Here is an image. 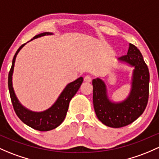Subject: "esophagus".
<instances>
[{
    "mask_svg": "<svg viewBox=\"0 0 159 159\" xmlns=\"http://www.w3.org/2000/svg\"><path fill=\"white\" fill-rule=\"evenodd\" d=\"M84 81H87V82H91V77L90 75H86L84 78Z\"/></svg>",
    "mask_w": 159,
    "mask_h": 159,
    "instance_id": "esophagus-1",
    "label": "esophagus"
}]
</instances>
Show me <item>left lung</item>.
<instances>
[{"mask_svg":"<svg viewBox=\"0 0 159 159\" xmlns=\"http://www.w3.org/2000/svg\"><path fill=\"white\" fill-rule=\"evenodd\" d=\"M118 59L134 67L129 95L114 103L108 98L106 84L100 78L92 81L93 103L98 120L106 126L120 128L139 117L146 109L149 94V71L140 51L129 43L127 55Z\"/></svg>","mask_w":159,"mask_h":159,"instance_id":"1","label":"left lung"}]
</instances>
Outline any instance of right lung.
I'll return each instance as SVG.
<instances>
[{
  "mask_svg": "<svg viewBox=\"0 0 159 159\" xmlns=\"http://www.w3.org/2000/svg\"><path fill=\"white\" fill-rule=\"evenodd\" d=\"M52 34V33H40V34L35 36L33 39H36L40 36H46V35ZM25 45L26 43L23 44L15 53L13 58L12 66H11L9 75H8V88H9L11 102H12L15 113L23 123L34 129L39 130V131H49V130H52L58 127L64 121L66 113L68 112L69 102L71 98L75 96L77 91H78L81 84H82L83 78L80 77L75 81L67 85L66 88L60 94V96L58 97L56 103L48 110L43 112H33L26 109L23 105H21V103L16 98L12 84V75L15 59H16V55L18 54L20 50L22 49Z\"/></svg>",
  "mask_w": 159,
  "mask_h": 159,
  "instance_id": "right-lung-1",
  "label": "right lung"
}]
</instances>
